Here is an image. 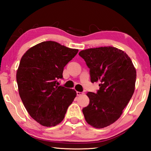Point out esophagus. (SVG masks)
Segmentation results:
<instances>
[{
    "label": "esophagus",
    "instance_id": "34e87169",
    "mask_svg": "<svg viewBox=\"0 0 151 151\" xmlns=\"http://www.w3.org/2000/svg\"><path fill=\"white\" fill-rule=\"evenodd\" d=\"M83 94H84V93H83V92H78V91L76 92V95L77 96H81V95H83Z\"/></svg>",
    "mask_w": 151,
    "mask_h": 151
}]
</instances>
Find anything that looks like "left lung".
I'll return each instance as SVG.
<instances>
[{"label": "left lung", "instance_id": "1", "mask_svg": "<svg viewBox=\"0 0 151 151\" xmlns=\"http://www.w3.org/2000/svg\"><path fill=\"white\" fill-rule=\"evenodd\" d=\"M90 69L91 83L99 82L96 93L88 92L89 104L83 109L86 121L97 129L119 119L134 93L137 73L131 58L112 47L81 50L78 53Z\"/></svg>", "mask_w": 151, "mask_h": 151}]
</instances>
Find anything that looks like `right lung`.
<instances>
[{
  "instance_id": "add662e5",
  "label": "right lung",
  "mask_w": 151,
  "mask_h": 151,
  "mask_svg": "<svg viewBox=\"0 0 151 151\" xmlns=\"http://www.w3.org/2000/svg\"><path fill=\"white\" fill-rule=\"evenodd\" d=\"M78 51L49 40L29 48L21 58L17 72L19 95L30 116L42 126L59 124L76 97L75 90L58 86V80Z\"/></svg>"
}]
</instances>
